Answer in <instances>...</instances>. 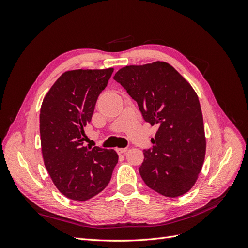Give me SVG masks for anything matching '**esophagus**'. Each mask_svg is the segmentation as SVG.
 Wrapping results in <instances>:
<instances>
[{"label":"esophagus","mask_w":248,"mask_h":248,"mask_svg":"<svg viewBox=\"0 0 248 248\" xmlns=\"http://www.w3.org/2000/svg\"><path fill=\"white\" fill-rule=\"evenodd\" d=\"M127 150H128V148H117L116 151L118 154H123L127 151Z\"/></svg>","instance_id":"34e87169"}]
</instances>
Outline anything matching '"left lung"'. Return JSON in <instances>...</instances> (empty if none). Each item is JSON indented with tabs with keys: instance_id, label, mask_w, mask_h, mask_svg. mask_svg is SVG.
<instances>
[{
	"instance_id": "8db88e82",
	"label": "left lung",
	"mask_w": 248,
	"mask_h": 248,
	"mask_svg": "<svg viewBox=\"0 0 248 248\" xmlns=\"http://www.w3.org/2000/svg\"><path fill=\"white\" fill-rule=\"evenodd\" d=\"M114 79L126 90L146 122L158 125L140 167L146 185L164 197L189 191L201 172L206 138L199 97L174 67L157 61L123 67Z\"/></svg>"
}]
</instances>
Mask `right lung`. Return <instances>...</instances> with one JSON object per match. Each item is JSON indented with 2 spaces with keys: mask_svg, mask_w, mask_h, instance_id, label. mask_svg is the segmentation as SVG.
Wrapping results in <instances>:
<instances>
[{
  "mask_svg": "<svg viewBox=\"0 0 248 248\" xmlns=\"http://www.w3.org/2000/svg\"><path fill=\"white\" fill-rule=\"evenodd\" d=\"M114 68L64 72L40 108L44 166L59 191L74 201H87L101 192L118 163L115 150L84 146V128Z\"/></svg>",
  "mask_w": 248,
  "mask_h": 248,
  "instance_id": "add662e5",
  "label": "right lung"
}]
</instances>
